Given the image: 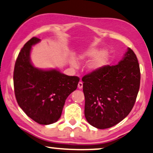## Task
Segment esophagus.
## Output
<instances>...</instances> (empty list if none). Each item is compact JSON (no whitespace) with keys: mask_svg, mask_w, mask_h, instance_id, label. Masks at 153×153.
Segmentation results:
<instances>
[{"mask_svg":"<svg viewBox=\"0 0 153 153\" xmlns=\"http://www.w3.org/2000/svg\"><path fill=\"white\" fill-rule=\"evenodd\" d=\"M82 86H83L82 82H79V83H78V88L80 89H81L82 88Z\"/></svg>","mask_w":153,"mask_h":153,"instance_id":"obj_1","label":"esophagus"}]
</instances>
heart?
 Here are the masks:
<instances>
[{
	"label": "heart",
	"mask_w": 153,
	"mask_h": 153,
	"mask_svg": "<svg viewBox=\"0 0 153 153\" xmlns=\"http://www.w3.org/2000/svg\"><path fill=\"white\" fill-rule=\"evenodd\" d=\"M100 51L97 50H89L81 54L79 56V59L81 61H87L95 57V58L87 64V68L89 71H96L104 66L108 61V54L106 53L103 52L100 54ZM71 64L73 66H77V64L75 60L73 59Z\"/></svg>",
	"instance_id": "1"
}]
</instances>
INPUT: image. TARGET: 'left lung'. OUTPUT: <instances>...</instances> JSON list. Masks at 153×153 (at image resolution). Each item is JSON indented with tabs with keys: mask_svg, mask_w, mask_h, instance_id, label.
I'll list each match as a JSON object with an SVG mask.
<instances>
[{
	"mask_svg": "<svg viewBox=\"0 0 153 153\" xmlns=\"http://www.w3.org/2000/svg\"><path fill=\"white\" fill-rule=\"evenodd\" d=\"M82 80L87 122L101 129L113 127L129 115L136 102L140 80L137 57L128 48L119 64L92 71Z\"/></svg>",
	"mask_w": 153,
	"mask_h": 153,
	"instance_id": "8db88e82",
	"label": "left lung"
}]
</instances>
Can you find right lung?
<instances>
[{
	"label": "right lung",
	"mask_w": 153,
	"mask_h": 153,
	"mask_svg": "<svg viewBox=\"0 0 153 153\" xmlns=\"http://www.w3.org/2000/svg\"><path fill=\"white\" fill-rule=\"evenodd\" d=\"M40 41L32 38L19 53L14 69V88L18 105L24 113L37 123L47 125L59 119L65 101L77 89L80 78L56 69L45 71L33 66L30 50Z\"/></svg>",
	"instance_id": "add662e5"
}]
</instances>
